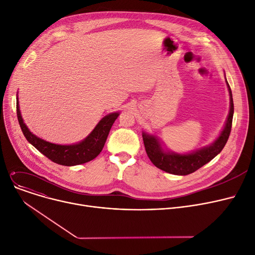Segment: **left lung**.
<instances>
[{"instance_id":"left-lung-1","label":"left lung","mask_w":255,"mask_h":255,"mask_svg":"<svg viewBox=\"0 0 255 255\" xmlns=\"http://www.w3.org/2000/svg\"><path fill=\"white\" fill-rule=\"evenodd\" d=\"M225 82L230 93V112L220 134L212 143L189 153H177L164 148L158 136L142 131L145 152L156 167L168 173H172V175L186 176L210 162L222 151L230 137L234 117L233 94L227 80Z\"/></svg>"}]
</instances>
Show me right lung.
Segmentation results:
<instances>
[{
	"mask_svg": "<svg viewBox=\"0 0 255 255\" xmlns=\"http://www.w3.org/2000/svg\"><path fill=\"white\" fill-rule=\"evenodd\" d=\"M16 113L19 126L26 140L34 145L40 153H42L44 156L50 159L52 162L65 166L83 164L95 159L102 151L106 138L109 136L110 130L120 115L119 112H116L103 117L90 134L82 141L71 144H58L40 138L30 131L21 117L17 94Z\"/></svg>",
	"mask_w": 255,
	"mask_h": 255,
	"instance_id": "obj_1",
	"label": "right lung"
}]
</instances>
